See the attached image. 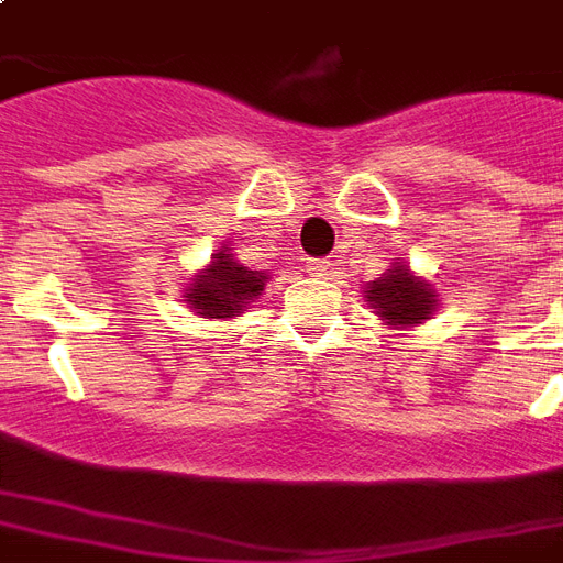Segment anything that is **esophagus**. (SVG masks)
I'll return each instance as SVG.
<instances>
[{"instance_id":"1","label":"esophagus","mask_w":563,"mask_h":563,"mask_svg":"<svg viewBox=\"0 0 563 563\" xmlns=\"http://www.w3.org/2000/svg\"><path fill=\"white\" fill-rule=\"evenodd\" d=\"M330 268H333V263H330V260H309L307 263L309 277H318V280H321V277H327V274H330Z\"/></svg>"}]
</instances>
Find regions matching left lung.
<instances>
[{
    "label": "left lung",
    "instance_id": "1",
    "mask_svg": "<svg viewBox=\"0 0 563 563\" xmlns=\"http://www.w3.org/2000/svg\"><path fill=\"white\" fill-rule=\"evenodd\" d=\"M365 300L388 330H411L435 316L438 289L411 272L409 263H391L365 286Z\"/></svg>",
    "mask_w": 563,
    "mask_h": 563
}]
</instances>
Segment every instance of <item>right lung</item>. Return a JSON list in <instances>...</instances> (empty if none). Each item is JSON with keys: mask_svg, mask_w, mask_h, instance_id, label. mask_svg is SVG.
<instances>
[{"mask_svg": "<svg viewBox=\"0 0 563 563\" xmlns=\"http://www.w3.org/2000/svg\"><path fill=\"white\" fill-rule=\"evenodd\" d=\"M272 274L251 272L233 256L228 245H221L219 254L203 265L201 272L189 277L184 289V303L201 318H236L247 312V307L263 295L265 283Z\"/></svg>", "mask_w": 563, "mask_h": 563, "instance_id": "add662e5", "label": "right lung"}]
</instances>
